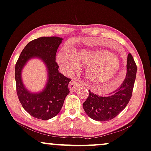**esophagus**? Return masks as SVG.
<instances>
[{"instance_id": "34e87169", "label": "esophagus", "mask_w": 151, "mask_h": 151, "mask_svg": "<svg viewBox=\"0 0 151 151\" xmlns=\"http://www.w3.org/2000/svg\"><path fill=\"white\" fill-rule=\"evenodd\" d=\"M81 85H82V82L80 81V80L74 79L70 82L69 85H68V87H69V89L70 91H76V90H77L79 86H81Z\"/></svg>"}]
</instances>
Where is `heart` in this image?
Returning <instances> with one entry per match:
<instances>
[{
	"label": "heart",
	"mask_w": 151,
	"mask_h": 151,
	"mask_svg": "<svg viewBox=\"0 0 151 151\" xmlns=\"http://www.w3.org/2000/svg\"><path fill=\"white\" fill-rule=\"evenodd\" d=\"M73 59L64 52H60L57 60L64 70L72 71L77 63L86 65L88 80L95 84L109 83L115 79L121 70L119 58L104 49H83L76 51Z\"/></svg>",
	"instance_id": "obj_1"
}]
</instances>
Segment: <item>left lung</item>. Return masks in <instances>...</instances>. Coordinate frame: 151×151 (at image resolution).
<instances>
[{"instance_id": "8db88e82", "label": "left lung", "mask_w": 151, "mask_h": 151, "mask_svg": "<svg viewBox=\"0 0 151 151\" xmlns=\"http://www.w3.org/2000/svg\"><path fill=\"white\" fill-rule=\"evenodd\" d=\"M136 74V63L131 53H129L126 77L117 89L106 96H100L89 91L88 97L83 103L87 115L98 121H108L117 116L130 100Z\"/></svg>"}]
</instances>
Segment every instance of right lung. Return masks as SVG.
<instances>
[{"instance_id":"right-lung-1","label":"right lung","mask_w":151,"mask_h":151,"mask_svg":"<svg viewBox=\"0 0 151 151\" xmlns=\"http://www.w3.org/2000/svg\"><path fill=\"white\" fill-rule=\"evenodd\" d=\"M63 39L58 37H41L30 41L24 47L15 65V80L19 100L30 116L48 120L60 112L66 96L70 93L68 84L71 79L58 72L56 54ZM41 59L47 66L48 78L42 91L30 93L21 79L22 68L30 58Z\"/></svg>"}]
</instances>
